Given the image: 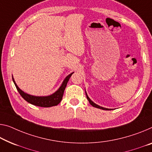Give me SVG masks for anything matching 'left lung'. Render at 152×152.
<instances>
[{
    "label": "left lung",
    "mask_w": 152,
    "mask_h": 152,
    "mask_svg": "<svg viewBox=\"0 0 152 152\" xmlns=\"http://www.w3.org/2000/svg\"><path fill=\"white\" fill-rule=\"evenodd\" d=\"M86 97H87V99L88 100V101H89V102L90 103V104L92 106H93V107H96V108H99V109H103V110H109V109H107V108H104V107H100V106H99V105H98V104H95L94 102L93 101H92V100H90V99L89 97H88V96L87 95V94H86Z\"/></svg>",
    "instance_id": "left-lung-1"
}]
</instances>
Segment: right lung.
Segmentation results:
<instances>
[{
  "label": "right lung",
  "mask_w": 152,
  "mask_h": 152,
  "mask_svg": "<svg viewBox=\"0 0 152 152\" xmlns=\"http://www.w3.org/2000/svg\"><path fill=\"white\" fill-rule=\"evenodd\" d=\"M73 73L69 75L64 79V80L63 81L61 86H60L59 89H58L56 92L53 93L52 95L47 96H32L26 94V93H25L24 92H23L22 90L20 89L19 87H18L17 84L15 82V80H14L13 77H12V79L13 83L15 84V87L17 88V90L18 92H19L20 95L22 96L23 99L25 100H26L28 102L38 107H50L58 105V104L60 102V101H61L64 90L67 85V83H68L70 77H71L72 74Z\"/></svg>",
  "instance_id": "1"
}]
</instances>
